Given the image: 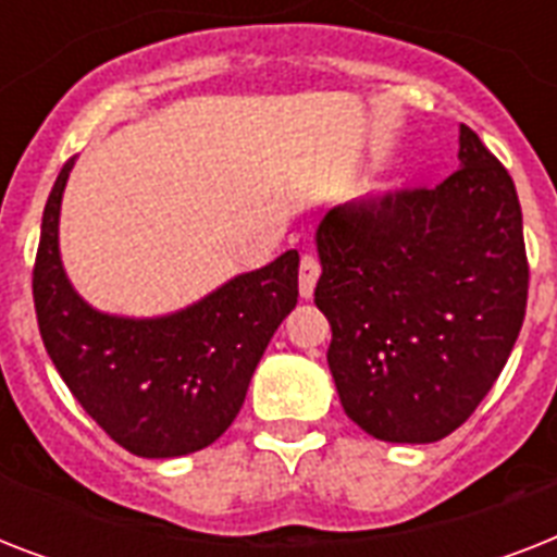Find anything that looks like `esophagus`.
<instances>
[{
	"instance_id": "1",
	"label": "esophagus",
	"mask_w": 557,
	"mask_h": 557,
	"mask_svg": "<svg viewBox=\"0 0 557 557\" xmlns=\"http://www.w3.org/2000/svg\"><path fill=\"white\" fill-rule=\"evenodd\" d=\"M318 277H321V260L314 253H304V260H300V295L312 297Z\"/></svg>"
}]
</instances>
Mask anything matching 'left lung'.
Returning a JSON list of instances; mask_svg holds the SVG:
<instances>
[{
  "instance_id": "left-lung-1",
  "label": "left lung",
  "mask_w": 557,
  "mask_h": 557,
  "mask_svg": "<svg viewBox=\"0 0 557 557\" xmlns=\"http://www.w3.org/2000/svg\"><path fill=\"white\" fill-rule=\"evenodd\" d=\"M436 187L364 196L318 227L314 304L341 405L384 442H440L474 413L527 318L529 260L509 170L471 126Z\"/></svg>"
}]
</instances>
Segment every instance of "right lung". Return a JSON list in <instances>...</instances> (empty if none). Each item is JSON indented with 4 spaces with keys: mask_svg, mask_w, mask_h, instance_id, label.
<instances>
[{
    "mask_svg": "<svg viewBox=\"0 0 557 557\" xmlns=\"http://www.w3.org/2000/svg\"><path fill=\"white\" fill-rule=\"evenodd\" d=\"M72 161L46 201L34 260V309L65 387L107 436L135 457L208 448L239 413L251 375L297 306V251L231 280L185 312L129 321L74 295L57 251V219Z\"/></svg>",
    "mask_w": 557,
    "mask_h": 557,
    "instance_id": "add662e5",
    "label": "right lung"
}]
</instances>
